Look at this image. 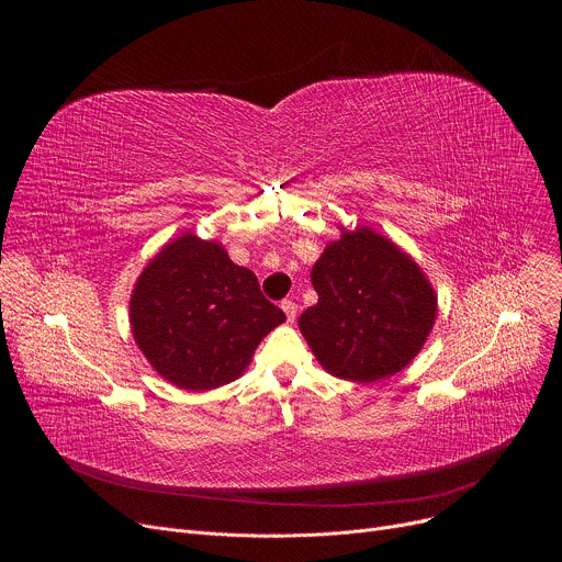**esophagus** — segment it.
Instances as JSON below:
<instances>
[{
	"label": "esophagus",
	"instance_id": "1",
	"mask_svg": "<svg viewBox=\"0 0 562 562\" xmlns=\"http://www.w3.org/2000/svg\"><path fill=\"white\" fill-rule=\"evenodd\" d=\"M282 311L286 313V319L289 323H293L295 315H297V304L293 300H282Z\"/></svg>",
	"mask_w": 562,
	"mask_h": 562
}]
</instances>
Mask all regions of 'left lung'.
<instances>
[{
    "label": "left lung",
    "instance_id": "8db88e82",
    "mask_svg": "<svg viewBox=\"0 0 562 562\" xmlns=\"http://www.w3.org/2000/svg\"><path fill=\"white\" fill-rule=\"evenodd\" d=\"M311 284L317 304L297 327L336 378L373 382L397 373L434 327L436 295L420 267L369 228L329 245L313 265Z\"/></svg>",
    "mask_w": 562,
    "mask_h": 562
}]
</instances>
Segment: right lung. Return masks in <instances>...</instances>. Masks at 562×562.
Masks as SVG:
<instances>
[{"instance_id": "add662e5", "label": "right lung", "mask_w": 562, "mask_h": 562, "mask_svg": "<svg viewBox=\"0 0 562 562\" xmlns=\"http://www.w3.org/2000/svg\"><path fill=\"white\" fill-rule=\"evenodd\" d=\"M286 319L254 271L193 233L162 249L139 276L131 327L146 360L180 389L206 391L247 369L260 340Z\"/></svg>"}]
</instances>
